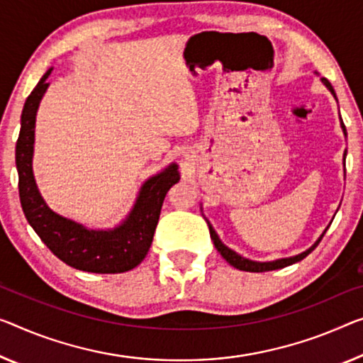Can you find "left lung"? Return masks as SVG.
Here are the masks:
<instances>
[{
    "label": "left lung",
    "instance_id": "left-lung-1",
    "mask_svg": "<svg viewBox=\"0 0 363 363\" xmlns=\"http://www.w3.org/2000/svg\"><path fill=\"white\" fill-rule=\"evenodd\" d=\"M321 81L325 82V86H326L328 89H330L333 96L336 97V92H334L331 82L328 81L326 77H323ZM341 125H342V130H344V135H345V126H344V123H341ZM208 225H209L211 238H213V242H214V247L217 248V252H219V253L222 255V258H224L228 264H232L233 267H237V269H240V271H248V272H264V271H272V269H281V267H286V266H291V264H294V263H297V261L303 259L305 256H308L311 252H313V250L318 247V243H320L321 238H323V237H321L320 240H318V242H316L310 250H306V252L300 253V255H297V256H292V258H284V259L271 261V263H256V261H250V259H247V258H243V256L237 255L235 252H232L230 248H227L225 245L220 242L219 237H217V233L214 232V228L211 227L209 222H208Z\"/></svg>",
    "mask_w": 363,
    "mask_h": 363
}]
</instances>
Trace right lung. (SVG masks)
<instances>
[{
  "label": "right lung",
  "instance_id": "1",
  "mask_svg": "<svg viewBox=\"0 0 363 363\" xmlns=\"http://www.w3.org/2000/svg\"><path fill=\"white\" fill-rule=\"evenodd\" d=\"M48 69L27 97L21 115V131L16 143V167L19 175V198L26 219L50 252L74 269L115 274L136 267L146 258L157 227L165 194L180 180L178 167L172 164L162 174L144 183L135 208L113 230H89L81 224L55 214L38 193L32 174L33 128L38 104L50 82Z\"/></svg>",
  "mask_w": 363,
  "mask_h": 363
}]
</instances>
